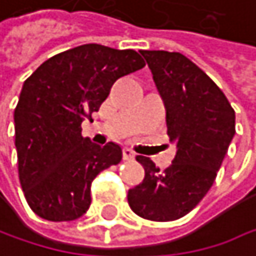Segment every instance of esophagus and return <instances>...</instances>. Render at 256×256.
<instances>
[{"instance_id": "1", "label": "esophagus", "mask_w": 256, "mask_h": 256, "mask_svg": "<svg viewBox=\"0 0 256 256\" xmlns=\"http://www.w3.org/2000/svg\"><path fill=\"white\" fill-rule=\"evenodd\" d=\"M122 159L124 160H134L135 159V153L130 148H124L122 150Z\"/></svg>"}]
</instances>
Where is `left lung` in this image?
Here are the masks:
<instances>
[{
	"label": "left lung",
	"mask_w": 256,
	"mask_h": 256,
	"mask_svg": "<svg viewBox=\"0 0 256 256\" xmlns=\"http://www.w3.org/2000/svg\"><path fill=\"white\" fill-rule=\"evenodd\" d=\"M166 108L170 141L177 153L160 171L150 158L142 183L127 194L130 208L154 222H171L194 210L213 186L236 134V112L222 90L180 52L141 50Z\"/></svg>",
	"instance_id": "8db88e82"
}]
</instances>
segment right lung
I'll list each match as a JSON object with an SVG mask.
<instances>
[{
  "label": "right lung",
  "instance_id": "right-lung-1",
  "mask_svg": "<svg viewBox=\"0 0 256 256\" xmlns=\"http://www.w3.org/2000/svg\"><path fill=\"white\" fill-rule=\"evenodd\" d=\"M146 66L134 49L90 43L54 55L25 82L14 109L19 182L31 210L52 222L80 218L91 204V183L120 164L121 148L82 136L114 82Z\"/></svg>",
  "mask_w": 256,
  "mask_h": 256
}]
</instances>
